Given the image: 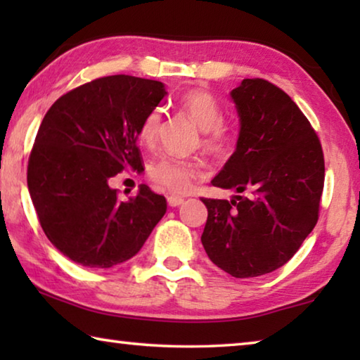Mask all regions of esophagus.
Listing matches in <instances>:
<instances>
[{
	"instance_id": "1",
	"label": "esophagus",
	"mask_w": 360,
	"mask_h": 360,
	"mask_svg": "<svg viewBox=\"0 0 360 360\" xmlns=\"http://www.w3.org/2000/svg\"><path fill=\"white\" fill-rule=\"evenodd\" d=\"M168 202V206H172V208H176V206H179L184 203V198L182 197H176V195H169V197L167 198Z\"/></svg>"
}]
</instances>
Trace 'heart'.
<instances>
[{
  "instance_id": "b5f03b06",
  "label": "heart",
  "mask_w": 360,
  "mask_h": 360,
  "mask_svg": "<svg viewBox=\"0 0 360 360\" xmlns=\"http://www.w3.org/2000/svg\"><path fill=\"white\" fill-rule=\"evenodd\" d=\"M179 108L200 130L206 133L205 146L211 150H224L230 143L229 129L221 125L222 109L214 96L206 90H188L179 98ZM162 111L158 108L146 114L139 127V141L146 146L155 143L160 129ZM203 174L198 163L181 160L174 157H163L150 167V178L174 193L192 191L193 181Z\"/></svg>"
}]
</instances>
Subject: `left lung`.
<instances>
[{
	"instance_id": "1",
	"label": "left lung",
	"mask_w": 360,
	"mask_h": 360,
	"mask_svg": "<svg viewBox=\"0 0 360 360\" xmlns=\"http://www.w3.org/2000/svg\"><path fill=\"white\" fill-rule=\"evenodd\" d=\"M230 98L238 139L211 182L235 195L202 200L208 208L202 245L229 275L255 278L283 266L313 231L324 155L308 119L276 85L243 79Z\"/></svg>"
}]
</instances>
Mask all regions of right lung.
<instances>
[{"instance_id": "right-lung-1", "label": "right lung", "mask_w": 360, "mask_h": 360, "mask_svg": "<svg viewBox=\"0 0 360 360\" xmlns=\"http://www.w3.org/2000/svg\"><path fill=\"white\" fill-rule=\"evenodd\" d=\"M167 94L150 79L100 77L60 96L42 119L28 192L49 241L70 260L90 268L124 264L165 214V197L148 186L120 200L109 179L143 168L139 127Z\"/></svg>"}]
</instances>
